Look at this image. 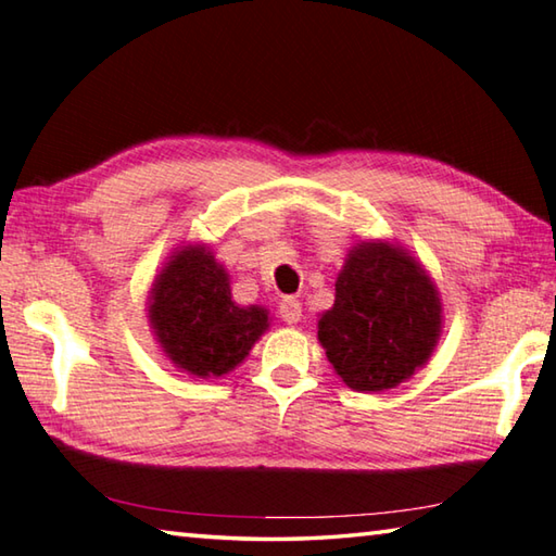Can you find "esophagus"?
I'll return each mask as SVG.
<instances>
[{"mask_svg": "<svg viewBox=\"0 0 556 556\" xmlns=\"http://www.w3.org/2000/svg\"><path fill=\"white\" fill-rule=\"evenodd\" d=\"M279 318L289 323V326H294V323L301 320V304L299 299L294 296H285L279 301Z\"/></svg>", "mask_w": 556, "mask_h": 556, "instance_id": "obj_1", "label": "esophagus"}]
</instances>
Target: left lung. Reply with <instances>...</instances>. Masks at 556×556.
<instances>
[{
    "instance_id": "left-lung-1",
    "label": "left lung",
    "mask_w": 556,
    "mask_h": 556,
    "mask_svg": "<svg viewBox=\"0 0 556 556\" xmlns=\"http://www.w3.org/2000/svg\"><path fill=\"white\" fill-rule=\"evenodd\" d=\"M440 313L435 285L408 252L362 243L340 271L336 304L318 320V340L350 389H393L432 355Z\"/></svg>"
}]
</instances>
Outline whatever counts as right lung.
<instances>
[{"label":"right lung","instance_id":"right-lung-1","mask_svg":"<svg viewBox=\"0 0 556 556\" xmlns=\"http://www.w3.org/2000/svg\"><path fill=\"white\" fill-rule=\"evenodd\" d=\"M150 326L173 365L194 377H224L267 330V311L230 299L226 269L201 245L179 250L150 291Z\"/></svg>","mask_w":556,"mask_h":556}]
</instances>
